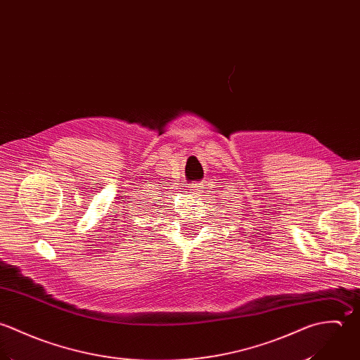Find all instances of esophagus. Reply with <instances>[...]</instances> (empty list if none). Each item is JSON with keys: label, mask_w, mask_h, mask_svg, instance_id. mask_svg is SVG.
Returning a JSON list of instances; mask_svg holds the SVG:
<instances>
[{"label": "esophagus", "mask_w": 360, "mask_h": 360, "mask_svg": "<svg viewBox=\"0 0 360 360\" xmlns=\"http://www.w3.org/2000/svg\"><path fill=\"white\" fill-rule=\"evenodd\" d=\"M202 192H203L202 184H198V182L191 184V186H189V193H192L193 196H200Z\"/></svg>", "instance_id": "34e87169"}]
</instances>
